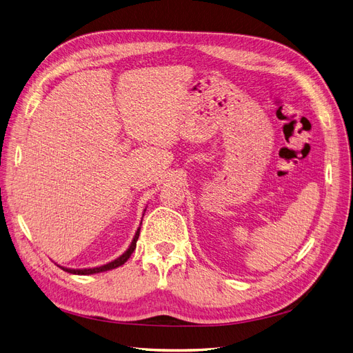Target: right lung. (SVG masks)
I'll list each match as a JSON object with an SVG mask.
<instances>
[{
  "mask_svg": "<svg viewBox=\"0 0 353 353\" xmlns=\"http://www.w3.org/2000/svg\"><path fill=\"white\" fill-rule=\"evenodd\" d=\"M147 210V208H145ZM145 210H143V212H145ZM142 224V221H141ZM141 224L135 232V236L132 239V241H130L129 247L126 249V252H123L119 257H116L114 260H112V262L106 263V265H101V266H94V268H84V269H71V268H65V266H61L58 265L62 270L68 272V273H72V275H94V273H100V272H106V270H112V269H116L119 268L122 265H125L126 260L130 257V254L134 253L135 247H137V241H138V237H139V231H141Z\"/></svg>",
  "mask_w": 353,
  "mask_h": 353,
  "instance_id": "right-lung-1",
  "label": "right lung"
}]
</instances>
